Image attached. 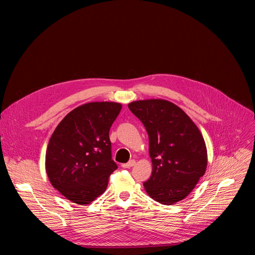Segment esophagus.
I'll use <instances>...</instances> for the list:
<instances>
[{
    "instance_id": "obj_1",
    "label": "esophagus",
    "mask_w": 255,
    "mask_h": 255,
    "mask_svg": "<svg viewBox=\"0 0 255 255\" xmlns=\"http://www.w3.org/2000/svg\"><path fill=\"white\" fill-rule=\"evenodd\" d=\"M134 164H135V160L132 159V160H130L129 162L122 164V167H124V168H130V167H132Z\"/></svg>"
}]
</instances>
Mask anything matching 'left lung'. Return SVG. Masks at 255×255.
Listing matches in <instances>:
<instances>
[{"instance_id": "1", "label": "left lung", "mask_w": 255, "mask_h": 255, "mask_svg": "<svg viewBox=\"0 0 255 255\" xmlns=\"http://www.w3.org/2000/svg\"><path fill=\"white\" fill-rule=\"evenodd\" d=\"M128 107L149 135L153 170L143 183L146 193L162 205L180 202L206 172L208 155L202 133L183 110L167 100L133 101Z\"/></svg>"}]
</instances>
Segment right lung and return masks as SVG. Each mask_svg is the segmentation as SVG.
Returning a JSON list of instances; mask_svg holds the SVG:
<instances>
[{"label": "right lung", "instance_id": "right-lung-1", "mask_svg": "<svg viewBox=\"0 0 255 255\" xmlns=\"http://www.w3.org/2000/svg\"><path fill=\"white\" fill-rule=\"evenodd\" d=\"M122 104L90 102L67 115L49 139L45 169L49 182L74 204L101 195L118 168L112 159L110 129Z\"/></svg>", "mask_w": 255, "mask_h": 255}]
</instances>
